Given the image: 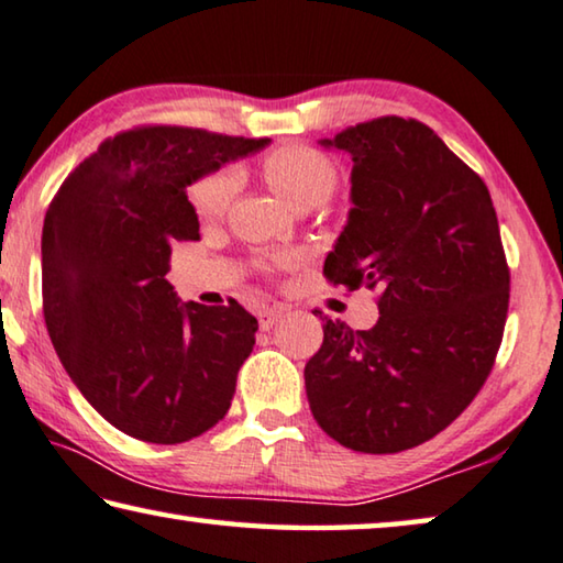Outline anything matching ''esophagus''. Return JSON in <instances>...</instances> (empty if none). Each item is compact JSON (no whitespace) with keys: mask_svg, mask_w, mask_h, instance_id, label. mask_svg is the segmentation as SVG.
I'll return each instance as SVG.
<instances>
[{"mask_svg":"<svg viewBox=\"0 0 563 563\" xmlns=\"http://www.w3.org/2000/svg\"><path fill=\"white\" fill-rule=\"evenodd\" d=\"M283 316H285V308H280V306L263 308V310H257V323H261L263 330H271Z\"/></svg>","mask_w":563,"mask_h":563,"instance_id":"esophagus-1","label":"esophagus"}]
</instances>
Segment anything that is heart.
<instances>
[{"label":"heart","mask_w":563,"mask_h":563,"mask_svg":"<svg viewBox=\"0 0 563 563\" xmlns=\"http://www.w3.org/2000/svg\"><path fill=\"white\" fill-rule=\"evenodd\" d=\"M263 175L273 192L292 210L316 208L325 202L338 185L335 165L323 153L302 145H288L267 155L263 159ZM238 185L240 177L233 167L205 175L190 190L192 210L198 212L200 220H218L228 212Z\"/></svg>","instance_id":"b5f03b06"}]
</instances>
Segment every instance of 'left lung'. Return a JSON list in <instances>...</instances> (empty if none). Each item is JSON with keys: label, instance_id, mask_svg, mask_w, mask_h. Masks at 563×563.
Here are the masks:
<instances>
[{"label": "left lung", "instance_id": "8db88e82", "mask_svg": "<svg viewBox=\"0 0 563 563\" xmlns=\"http://www.w3.org/2000/svg\"><path fill=\"white\" fill-rule=\"evenodd\" d=\"M318 145L351 155L353 205L323 273L380 288V316L371 330L323 318L302 373L308 404L345 449H413L463 413L501 345L508 267L494 202L416 120L363 122Z\"/></svg>", "mask_w": 563, "mask_h": 563}]
</instances>
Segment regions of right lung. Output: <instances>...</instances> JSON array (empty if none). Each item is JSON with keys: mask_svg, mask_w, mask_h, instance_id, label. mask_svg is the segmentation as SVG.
<instances>
[{"mask_svg": "<svg viewBox=\"0 0 563 563\" xmlns=\"http://www.w3.org/2000/svg\"><path fill=\"white\" fill-rule=\"evenodd\" d=\"M271 140L137 128L79 163L42 228L44 323L89 406L132 439L183 443L228 413L257 320L183 302L175 243L200 238L187 187Z\"/></svg>", "mask_w": 563, "mask_h": 563, "instance_id": "right-lung-1", "label": "right lung"}]
</instances>
